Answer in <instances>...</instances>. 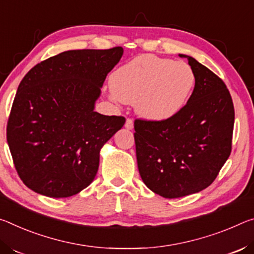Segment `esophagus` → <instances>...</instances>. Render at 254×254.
I'll list each match as a JSON object with an SVG mask.
<instances>
[{
	"label": "esophagus",
	"instance_id": "esophagus-1",
	"mask_svg": "<svg viewBox=\"0 0 254 254\" xmlns=\"http://www.w3.org/2000/svg\"><path fill=\"white\" fill-rule=\"evenodd\" d=\"M125 127H126L127 129H132V128H134V122H132L131 119L128 118L126 120V123H125Z\"/></svg>",
	"mask_w": 254,
	"mask_h": 254
}]
</instances>
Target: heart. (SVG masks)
Wrapping results in <instances>:
<instances>
[{
	"label": "heart",
	"mask_w": 254,
	"mask_h": 254,
	"mask_svg": "<svg viewBox=\"0 0 254 254\" xmlns=\"http://www.w3.org/2000/svg\"><path fill=\"white\" fill-rule=\"evenodd\" d=\"M196 75L189 64L154 55H143L112 74L111 99L134 103L140 117L164 122L177 116L191 95Z\"/></svg>",
	"instance_id": "b5f03b06"
}]
</instances>
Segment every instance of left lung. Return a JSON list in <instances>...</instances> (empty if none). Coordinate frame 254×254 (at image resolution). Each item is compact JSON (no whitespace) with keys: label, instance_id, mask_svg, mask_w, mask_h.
<instances>
[{"label":"left lung","instance_id":"1","mask_svg":"<svg viewBox=\"0 0 254 254\" xmlns=\"http://www.w3.org/2000/svg\"><path fill=\"white\" fill-rule=\"evenodd\" d=\"M196 75L186 107L164 122L136 119L135 145L140 178L164 198L206 189L232 149L234 106L225 83L193 57L180 54Z\"/></svg>","mask_w":254,"mask_h":254}]
</instances>
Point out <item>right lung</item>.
<instances>
[{"instance_id":"obj_1","label":"right lung","mask_w":254,"mask_h":254,"mask_svg":"<svg viewBox=\"0 0 254 254\" xmlns=\"http://www.w3.org/2000/svg\"><path fill=\"white\" fill-rule=\"evenodd\" d=\"M122 47L58 54L29 70L16 91L6 139L29 189L52 198L76 194L94 180L100 151L126 119L94 111Z\"/></svg>"}]
</instances>
